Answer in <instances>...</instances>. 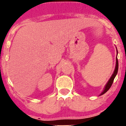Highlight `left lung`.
<instances>
[{
  "label": "left lung",
  "instance_id": "obj_1",
  "mask_svg": "<svg viewBox=\"0 0 126 126\" xmlns=\"http://www.w3.org/2000/svg\"><path fill=\"white\" fill-rule=\"evenodd\" d=\"M117 53H118V52H117ZM117 71H118V60H117V58H116V65H115V70H114L113 73V74H112L111 77L110 78V79H109V81L107 82V83L106 84L105 86V88H104V90H103V92L101 93L100 96V95L104 94L105 93H107V92L109 90V89L111 88V85H112L114 79H115V78L117 74Z\"/></svg>",
  "mask_w": 126,
  "mask_h": 126
}]
</instances>
